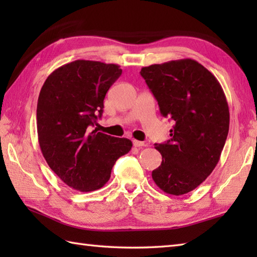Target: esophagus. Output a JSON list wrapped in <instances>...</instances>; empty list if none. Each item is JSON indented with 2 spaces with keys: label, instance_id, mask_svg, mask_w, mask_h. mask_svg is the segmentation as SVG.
Instances as JSON below:
<instances>
[{
  "label": "esophagus",
  "instance_id": "esophagus-1",
  "mask_svg": "<svg viewBox=\"0 0 257 257\" xmlns=\"http://www.w3.org/2000/svg\"><path fill=\"white\" fill-rule=\"evenodd\" d=\"M133 144H134V146L136 147V148H140V147H144L145 146V144L143 143V141H139V140H134Z\"/></svg>",
  "mask_w": 257,
  "mask_h": 257
}]
</instances>
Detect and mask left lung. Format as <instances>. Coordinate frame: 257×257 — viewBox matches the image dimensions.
<instances>
[{"label": "left lung", "mask_w": 257, "mask_h": 257, "mask_svg": "<svg viewBox=\"0 0 257 257\" xmlns=\"http://www.w3.org/2000/svg\"><path fill=\"white\" fill-rule=\"evenodd\" d=\"M163 117L173 120L170 140L156 144L162 156L152 179L163 192L182 195L214 170L230 127L226 98L211 72L190 58L141 68Z\"/></svg>", "instance_id": "1"}]
</instances>
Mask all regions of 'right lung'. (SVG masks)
Here are the masks:
<instances>
[{
	"instance_id": "right-lung-1",
	"label": "right lung",
	"mask_w": 257,
	"mask_h": 257,
	"mask_svg": "<svg viewBox=\"0 0 257 257\" xmlns=\"http://www.w3.org/2000/svg\"><path fill=\"white\" fill-rule=\"evenodd\" d=\"M122 70L116 64L78 61L48 76L38 96V143L47 165L68 187L80 192L102 188L118 158L133 143L98 133L103 99Z\"/></svg>"
}]
</instances>
